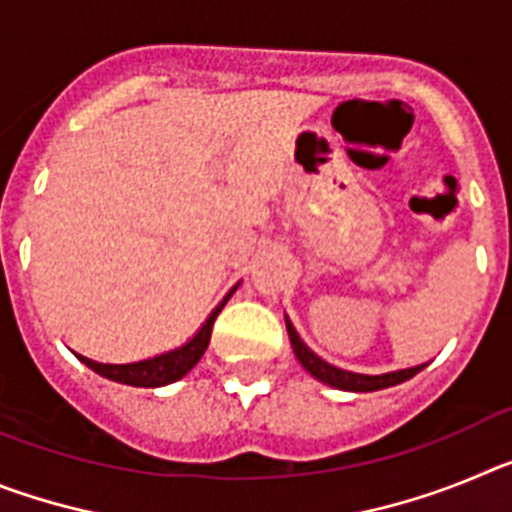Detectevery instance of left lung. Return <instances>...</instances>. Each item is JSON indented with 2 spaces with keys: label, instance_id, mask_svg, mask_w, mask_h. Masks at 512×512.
I'll return each instance as SVG.
<instances>
[{
  "label": "left lung",
  "instance_id": "1",
  "mask_svg": "<svg viewBox=\"0 0 512 512\" xmlns=\"http://www.w3.org/2000/svg\"><path fill=\"white\" fill-rule=\"evenodd\" d=\"M289 330V341H292V348H295V356L300 359V364L305 366L307 372L312 374L320 382L330 384V387H338V390L348 392H374L384 390V387H395V384L405 382V379L415 377V374L423 369V366H413V369H400V372L390 374H354V372H343V369H336V366L325 364L323 359L312 354L310 348L300 341V336L295 333L292 323H287Z\"/></svg>",
  "mask_w": 512,
  "mask_h": 512
}]
</instances>
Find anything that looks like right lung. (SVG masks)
Here are the masks:
<instances>
[{
  "mask_svg": "<svg viewBox=\"0 0 512 512\" xmlns=\"http://www.w3.org/2000/svg\"><path fill=\"white\" fill-rule=\"evenodd\" d=\"M233 292L235 289H230L228 297L233 295ZM228 297L212 310L207 323L202 325L200 333H197L192 341L184 343L182 348H174L169 354L153 356V359L146 361H135V364H99V361L87 359V356H79V359L84 361L92 372H97L99 377H107L112 379V382L120 384H130V387H161V384L176 382V379H182L207 351V343H210L212 336V325H215V318L220 315V310H223V305L228 302Z\"/></svg>",
  "mask_w": 512,
  "mask_h": 512,
  "instance_id": "1",
  "label": "right lung"
}]
</instances>
